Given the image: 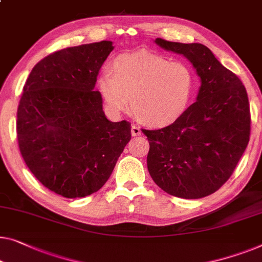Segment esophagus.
I'll use <instances>...</instances> for the list:
<instances>
[{
	"label": "esophagus",
	"mask_w": 262,
	"mask_h": 262,
	"mask_svg": "<svg viewBox=\"0 0 262 262\" xmlns=\"http://www.w3.org/2000/svg\"><path fill=\"white\" fill-rule=\"evenodd\" d=\"M131 135L134 136H140L142 135V130H140V127H138L137 125H132L131 126Z\"/></svg>",
	"instance_id": "obj_1"
}]
</instances>
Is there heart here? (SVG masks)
Returning <instances> with one entry per match:
<instances>
[{"label":"heart","mask_w":262,"mask_h":262,"mask_svg":"<svg viewBox=\"0 0 262 262\" xmlns=\"http://www.w3.org/2000/svg\"><path fill=\"white\" fill-rule=\"evenodd\" d=\"M112 72L105 71L98 87L113 112L127 108L140 123L169 126L181 118L190 103L194 74L188 65L163 55L139 52L115 59Z\"/></svg>","instance_id":"b5f03b06"}]
</instances>
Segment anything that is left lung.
<instances>
[{"mask_svg": "<svg viewBox=\"0 0 262 262\" xmlns=\"http://www.w3.org/2000/svg\"><path fill=\"white\" fill-rule=\"evenodd\" d=\"M182 54L201 79L196 101L159 130H143L150 144L147 170L159 188L181 199H202L232 176L251 135V111L242 81L202 43L155 40Z\"/></svg>", "mask_w": 262, "mask_h": 262, "instance_id": "left-lung-1", "label": "left lung"}]
</instances>
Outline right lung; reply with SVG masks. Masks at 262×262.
Wrapping results in <instances>:
<instances>
[{
  "instance_id": "right-lung-1",
  "label": "right lung",
  "mask_w": 262,
  "mask_h": 262,
  "mask_svg": "<svg viewBox=\"0 0 262 262\" xmlns=\"http://www.w3.org/2000/svg\"><path fill=\"white\" fill-rule=\"evenodd\" d=\"M112 41L54 52L36 63L17 108L20 152L45 187L66 199L99 190L131 139V124L110 122L94 91Z\"/></svg>"
}]
</instances>
